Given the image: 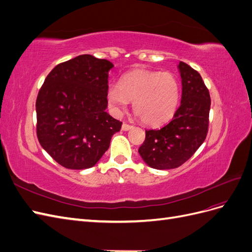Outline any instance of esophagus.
Returning <instances> with one entry per match:
<instances>
[{
    "label": "esophagus",
    "instance_id": "esophagus-1",
    "mask_svg": "<svg viewBox=\"0 0 252 252\" xmlns=\"http://www.w3.org/2000/svg\"><path fill=\"white\" fill-rule=\"evenodd\" d=\"M132 128H133L132 125H129V124H126V123H124L123 125H122V130H124V131L130 130V129H132Z\"/></svg>",
    "mask_w": 252,
    "mask_h": 252
}]
</instances>
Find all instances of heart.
<instances>
[{
  "instance_id": "heart-1",
  "label": "heart",
  "mask_w": 252,
  "mask_h": 252,
  "mask_svg": "<svg viewBox=\"0 0 252 252\" xmlns=\"http://www.w3.org/2000/svg\"><path fill=\"white\" fill-rule=\"evenodd\" d=\"M180 83L170 72L134 70L107 89V101L120 112L133 101L134 113L144 124L159 126L172 119L180 102Z\"/></svg>"
}]
</instances>
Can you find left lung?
Here are the masks:
<instances>
[{
	"instance_id": "1",
	"label": "left lung",
	"mask_w": 252,
	"mask_h": 252,
	"mask_svg": "<svg viewBox=\"0 0 252 252\" xmlns=\"http://www.w3.org/2000/svg\"><path fill=\"white\" fill-rule=\"evenodd\" d=\"M182 98L172 120L162 128L146 130L139 154L151 168L173 169L184 164L204 143L208 132L210 95L201 74L180 62Z\"/></svg>"
}]
</instances>
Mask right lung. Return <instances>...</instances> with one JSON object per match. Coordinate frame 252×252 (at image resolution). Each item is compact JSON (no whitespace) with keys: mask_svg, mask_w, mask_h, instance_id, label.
Masks as SVG:
<instances>
[{"mask_svg":"<svg viewBox=\"0 0 252 252\" xmlns=\"http://www.w3.org/2000/svg\"><path fill=\"white\" fill-rule=\"evenodd\" d=\"M107 60L82 55L57 65L36 97V135L41 146L65 168L87 169L109 148L122 122L106 112Z\"/></svg>","mask_w":252,"mask_h":252,"instance_id":"1","label":"right lung"}]
</instances>
